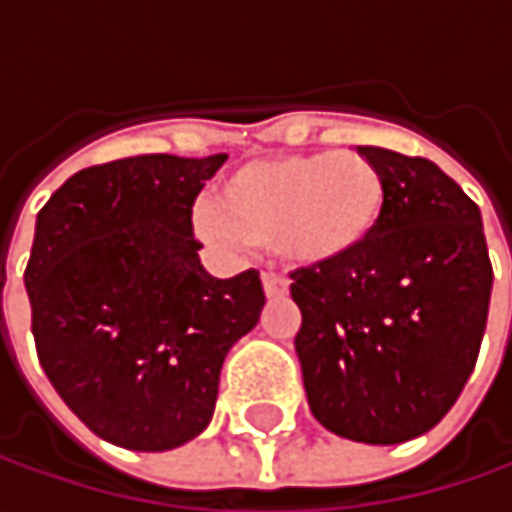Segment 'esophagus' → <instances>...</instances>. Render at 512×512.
I'll return each mask as SVG.
<instances>
[{
    "label": "esophagus",
    "mask_w": 512,
    "mask_h": 512,
    "mask_svg": "<svg viewBox=\"0 0 512 512\" xmlns=\"http://www.w3.org/2000/svg\"><path fill=\"white\" fill-rule=\"evenodd\" d=\"M262 287H265L267 299H282V296H287V290H290L287 279L279 276V273H262Z\"/></svg>",
    "instance_id": "1"
}]
</instances>
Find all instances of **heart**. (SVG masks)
<instances>
[{
    "label": "heart",
    "mask_w": 512,
    "mask_h": 512,
    "mask_svg": "<svg viewBox=\"0 0 512 512\" xmlns=\"http://www.w3.org/2000/svg\"><path fill=\"white\" fill-rule=\"evenodd\" d=\"M387 185L359 153H307L250 162L225 176L216 205L196 210L199 233L236 247H276L287 262L330 267L379 233Z\"/></svg>",
    "instance_id": "b5f03b06"
}]
</instances>
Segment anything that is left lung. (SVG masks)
I'll list each match as a JSON object with an SVG mask.
<instances>
[{"instance_id": "left-lung-1", "label": "left lung", "mask_w": 512, "mask_h": 512, "mask_svg": "<svg viewBox=\"0 0 512 512\" xmlns=\"http://www.w3.org/2000/svg\"><path fill=\"white\" fill-rule=\"evenodd\" d=\"M387 210L353 259L293 273L307 404L350 442H410L470 379L493 290L479 205L422 156L364 145Z\"/></svg>"}]
</instances>
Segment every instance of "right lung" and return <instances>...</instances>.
I'll return each instance as SVG.
<instances>
[{
	"label": "right lung",
	"mask_w": 512,
	"mask_h": 512,
	"mask_svg": "<svg viewBox=\"0 0 512 512\" xmlns=\"http://www.w3.org/2000/svg\"><path fill=\"white\" fill-rule=\"evenodd\" d=\"M225 159L93 165L36 216L25 287L39 364L105 442L159 453L196 439L227 350L259 322V270L216 279L193 239V202Z\"/></svg>",
	"instance_id": "right-lung-1"
}]
</instances>
